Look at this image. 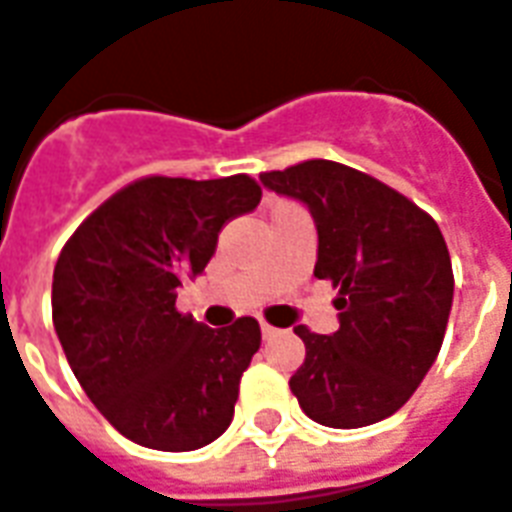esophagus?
I'll return each mask as SVG.
<instances>
[{"instance_id": "esophagus-1", "label": "esophagus", "mask_w": 512, "mask_h": 512, "mask_svg": "<svg viewBox=\"0 0 512 512\" xmlns=\"http://www.w3.org/2000/svg\"><path fill=\"white\" fill-rule=\"evenodd\" d=\"M260 333H263V339H274V336H279V328H274V325H268V323H263L260 325Z\"/></svg>"}]
</instances>
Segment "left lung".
Segmentation results:
<instances>
[{"label":"left lung","instance_id":"1","mask_svg":"<svg viewBox=\"0 0 512 512\" xmlns=\"http://www.w3.org/2000/svg\"><path fill=\"white\" fill-rule=\"evenodd\" d=\"M260 181L309 208L314 276L339 290V331L295 328L306 358L290 391L309 418L331 429L391 418L437 361L448 328L453 268L437 222L342 162L306 160L260 173Z\"/></svg>","mask_w":512,"mask_h":512}]
</instances>
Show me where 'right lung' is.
I'll use <instances>...</instances> for the list:
<instances>
[{
    "label": "right lung",
    "mask_w": 512,
    "mask_h": 512,
    "mask_svg": "<svg viewBox=\"0 0 512 512\" xmlns=\"http://www.w3.org/2000/svg\"><path fill=\"white\" fill-rule=\"evenodd\" d=\"M260 195L246 173L138 179L83 219L56 260L51 306L67 363L113 429L143 448L198 450L233 420L260 325L238 317L214 331L176 309V290L203 274L219 230Z\"/></svg>",
    "instance_id": "add662e5"
}]
</instances>
